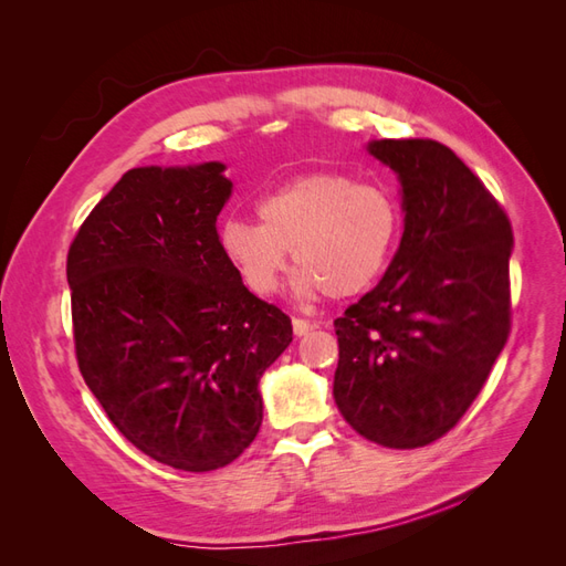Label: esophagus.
<instances>
[{
	"instance_id": "esophagus-1",
	"label": "esophagus",
	"mask_w": 566,
	"mask_h": 566,
	"mask_svg": "<svg viewBox=\"0 0 566 566\" xmlns=\"http://www.w3.org/2000/svg\"><path fill=\"white\" fill-rule=\"evenodd\" d=\"M318 328V323L316 321H306V318H293V331H295V335H310L312 331H316Z\"/></svg>"
}]
</instances>
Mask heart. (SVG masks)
Here are the masks:
<instances>
[{"mask_svg": "<svg viewBox=\"0 0 566 566\" xmlns=\"http://www.w3.org/2000/svg\"><path fill=\"white\" fill-rule=\"evenodd\" d=\"M254 221L231 217L219 248L254 295L276 293L287 252L302 269L300 290L345 300L380 279L401 233V205L389 188L345 172H310L256 202Z\"/></svg>", "mask_w": 566, "mask_h": 566, "instance_id": "b5f03b06", "label": "heart"}]
</instances>
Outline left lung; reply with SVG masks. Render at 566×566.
Wrapping results in <instances>:
<instances>
[{"label": "left lung", "mask_w": 566, "mask_h": 566, "mask_svg": "<svg viewBox=\"0 0 566 566\" xmlns=\"http://www.w3.org/2000/svg\"><path fill=\"white\" fill-rule=\"evenodd\" d=\"M401 179L406 229L370 293L335 318L333 394L354 430L418 449L465 416L512 323V227L455 153L432 139L368 146Z\"/></svg>", "instance_id": "8db88e82"}]
</instances>
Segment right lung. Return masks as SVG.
I'll use <instances>...</instances> for the list:
<instances>
[{"label":"right lung","mask_w":566,"mask_h":566,"mask_svg":"<svg viewBox=\"0 0 566 566\" xmlns=\"http://www.w3.org/2000/svg\"><path fill=\"white\" fill-rule=\"evenodd\" d=\"M224 165L136 167L67 250L75 356L108 420L184 472L233 462L262 424V373L293 323L219 248Z\"/></svg>","instance_id":"add662e5"}]
</instances>
